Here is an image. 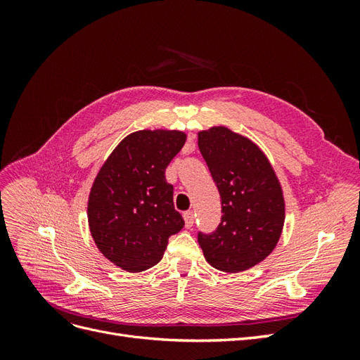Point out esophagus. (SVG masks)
<instances>
[{"label": "esophagus", "instance_id": "1", "mask_svg": "<svg viewBox=\"0 0 360 360\" xmlns=\"http://www.w3.org/2000/svg\"><path fill=\"white\" fill-rule=\"evenodd\" d=\"M183 217H184V225H186V228H191L193 225V213L192 212H184Z\"/></svg>", "mask_w": 360, "mask_h": 360}]
</instances>
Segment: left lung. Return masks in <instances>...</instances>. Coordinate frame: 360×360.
Returning a JSON list of instances; mask_svg holds the SVG:
<instances>
[{"label":"left lung","instance_id":"left-lung-1","mask_svg":"<svg viewBox=\"0 0 360 360\" xmlns=\"http://www.w3.org/2000/svg\"><path fill=\"white\" fill-rule=\"evenodd\" d=\"M198 147L221 195V224L198 243L212 267L238 274L275 249L285 219L284 195L257 144L224 126L198 134Z\"/></svg>","mask_w":360,"mask_h":360}]
</instances>
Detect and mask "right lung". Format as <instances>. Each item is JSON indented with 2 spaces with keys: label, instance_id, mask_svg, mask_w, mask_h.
<instances>
[{
  "label": "right lung",
  "instance_id": "obj_1",
  "mask_svg": "<svg viewBox=\"0 0 360 360\" xmlns=\"http://www.w3.org/2000/svg\"><path fill=\"white\" fill-rule=\"evenodd\" d=\"M186 143L180 130L127 135L97 172L89 197L96 246L118 267L143 271L158 264L168 238L184 226L174 209L165 169Z\"/></svg>",
  "mask_w": 360,
  "mask_h": 360
}]
</instances>
